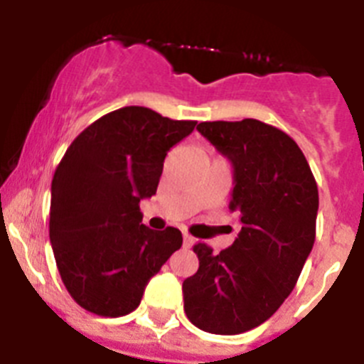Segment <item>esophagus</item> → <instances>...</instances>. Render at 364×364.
<instances>
[{
  "label": "esophagus",
  "instance_id": "obj_1",
  "mask_svg": "<svg viewBox=\"0 0 364 364\" xmlns=\"http://www.w3.org/2000/svg\"><path fill=\"white\" fill-rule=\"evenodd\" d=\"M182 244H184V247H191L193 246V237H191V235L184 233V240H182Z\"/></svg>",
  "mask_w": 364,
  "mask_h": 364
}]
</instances>
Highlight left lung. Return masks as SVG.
<instances>
[{
    "label": "left lung",
    "mask_w": 364,
    "mask_h": 364,
    "mask_svg": "<svg viewBox=\"0 0 364 364\" xmlns=\"http://www.w3.org/2000/svg\"><path fill=\"white\" fill-rule=\"evenodd\" d=\"M198 133L233 167L230 210L242 230L215 255L195 244L198 269L182 284L188 319L237 336L268 321L291 294L315 240L319 191L297 144L264 122H202Z\"/></svg>",
    "instance_id": "1"
}]
</instances>
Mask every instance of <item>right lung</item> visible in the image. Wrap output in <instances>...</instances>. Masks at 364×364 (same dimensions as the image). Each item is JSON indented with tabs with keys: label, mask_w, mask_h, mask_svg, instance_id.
I'll return each mask as SVG.
<instances>
[{
	"label": "right lung",
	"mask_w": 364,
	"mask_h": 364,
	"mask_svg": "<svg viewBox=\"0 0 364 364\" xmlns=\"http://www.w3.org/2000/svg\"><path fill=\"white\" fill-rule=\"evenodd\" d=\"M197 122L122 107L74 138L50 186L49 237L70 297L91 314L136 310L144 290L182 246L176 228L142 224L140 200L159 188L167 151Z\"/></svg>",
	"instance_id": "add662e5"
}]
</instances>
